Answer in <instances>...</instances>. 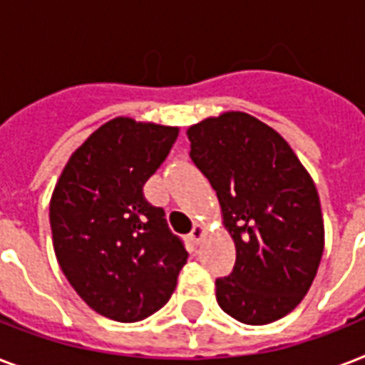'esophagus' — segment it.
Segmentation results:
<instances>
[{
    "instance_id": "1",
    "label": "esophagus",
    "mask_w": 365,
    "mask_h": 365,
    "mask_svg": "<svg viewBox=\"0 0 365 365\" xmlns=\"http://www.w3.org/2000/svg\"><path fill=\"white\" fill-rule=\"evenodd\" d=\"M205 233H206L205 223H195L193 231L189 233V237H191V240H193V242H200V240H202V237H205Z\"/></svg>"
}]
</instances>
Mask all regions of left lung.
<instances>
[{
    "label": "left lung",
    "mask_w": 365,
    "mask_h": 365,
    "mask_svg": "<svg viewBox=\"0 0 365 365\" xmlns=\"http://www.w3.org/2000/svg\"><path fill=\"white\" fill-rule=\"evenodd\" d=\"M191 159L214 187L235 240L217 305L250 326L286 317L305 297L324 252L317 185L289 143L244 111L189 126Z\"/></svg>",
    "instance_id": "8db88e82"
}]
</instances>
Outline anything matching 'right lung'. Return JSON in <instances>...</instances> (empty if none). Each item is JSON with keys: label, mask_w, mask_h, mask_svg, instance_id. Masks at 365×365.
<instances>
[{"label": "right lung", "mask_w": 365, "mask_h": 365, "mask_svg": "<svg viewBox=\"0 0 365 365\" xmlns=\"http://www.w3.org/2000/svg\"><path fill=\"white\" fill-rule=\"evenodd\" d=\"M178 132L115 117L71 153L54 185L48 217L60 269L93 311L117 322L159 311L187 261L165 210L143 197Z\"/></svg>", "instance_id": "1"}]
</instances>
